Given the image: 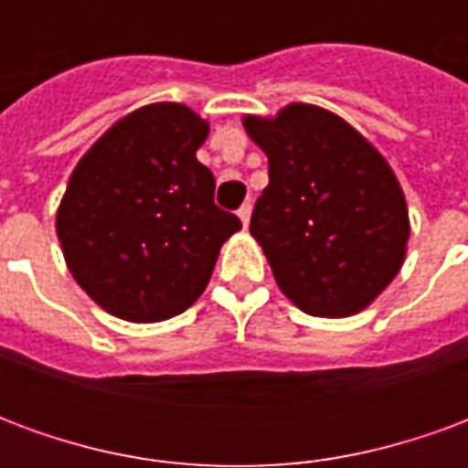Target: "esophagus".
I'll return each instance as SVG.
<instances>
[{"label":"esophagus","mask_w":468,"mask_h":468,"mask_svg":"<svg viewBox=\"0 0 468 468\" xmlns=\"http://www.w3.org/2000/svg\"><path fill=\"white\" fill-rule=\"evenodd\" d=\"M250 213H253V205L245 203L240 210H238V218H240V223H243V228H248V223H250Z\"/></svg>","instance_id":"obj_1"}]
</instances>
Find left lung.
Here are the masks:
<instances>
[{"instance_id": "1", "label": "left lung", "mask_w": 468, "mask_h": 468, "mask_svg": "<svg viewBox=\"0 0 468 468\" xmlns=\"http://www.w3.org/2000/svg\"><path fill=\"white\" fill-rule=\"evenodd\" d=\"M243 127L268 154L250 235L278 288L321 318L371 305L401 271L411 233L391 165L324 107L293 102L275 117L245 115Z\"/></svg>"}]
</instances>
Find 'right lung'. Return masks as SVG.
<instances>
[{
    "instance_id": "add662e5",
    "label": "right lung",
    "mask_w": 468,
    "mask_h": 468,
    "mask_svg": "<svg viewBox=\"0 0 468 468\" xmlns=\"http://www.w3.org/2000/svg\"><path fill=\"white\" fill-rule=\"evenodd\" d=\"M210 124L177 102L117 120L69 175L57 238L80 288L107 314L157 324L200 298L240 220L213 203L197 163Z\"/></svg>"
}]
</instances>
